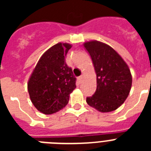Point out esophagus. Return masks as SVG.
Instances as JSON below:
<instances>
[{
  "label": "esophagus",
  "mask_w": 151,
  "mask_h": 151,
  "mask_svg": "<svg viewBox=\"0 0 151 151\" xmlns=\"http://www.w3.org/2000/svg\"><path fill=\"white\" fill-rule=\"evenodd\" d=\"M78 82H79V83H82V80H83V76H80L78 78Z\"/></svg>",
  "instance_id": "obj_1"
}]
</instances>
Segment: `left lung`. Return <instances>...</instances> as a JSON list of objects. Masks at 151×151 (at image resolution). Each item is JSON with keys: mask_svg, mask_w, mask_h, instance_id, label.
<instances>
[{"mask_svg": "<svg viewBox=\"0 0 151 151\" xmlns=\"http://www.w3.org/2000/svg\"><path fill=\"white\" fill-rule=\"evenodd\" d=\"M97 75V89L86 98L89 106L101 113L116 110L125 102L132 88L130 69L113 47L98 41L85 42Z\"/></svg>", "mask_w": 151, "mask_h": 151, "instance_id": "1", "label": "left lung"}]
</instances>
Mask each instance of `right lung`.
Segmentation results:
<instances>
[{"label":"right lung","instance_id":"add662e5","mask_svg":"<svg viewBox=\"0 0 151 151\" xmlns=\"http://www.w3.org/2000/svg\"><path fill=\"white\" fill-rule=\"evenodd\" d=\"M72 45L57 43L45 51L28 82L31 101L41 113L48 115L66 106L76 85L73 69L65 57Z\"/></svg>","mask_w":151,"mask_h":151}]
</instances>
